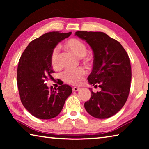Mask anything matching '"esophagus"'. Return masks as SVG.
Returning a JSON list of instances; mask_svg holds the SVG:
<instances>
[{"instance_id": "1", "label": "esophagus", "mask_w": 149, "mask_h": 149, "mask_svg": "<svg viewBox=\"0 0 149 149\" xmlns=\"http://www.w3.org/2000/svg\"><path fill=\"white\" fill-rule=\"evenodd\" d=\"M79 89H80V88L79 87H73V89H72L73 91H79Z\"/></svg>"}]
</instances>
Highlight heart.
<instances>
[{
	"mask_svg": "<svg viewBox=\"0 0 149 149\" xmlns=\"http://www.w3.org/2000/svg\"><path fill=\"white\" fill-rule=\"evenodd\" d=\"M65 49L70 50L78 57L84 59H88L89 56L86 54V45L81 40L76 38H72L64 44ZM50 63L53 68L58 69L60 67V54L58 48H54L50 54ZM85 75V70L81 67L74 70L67 69L62 74V79L67 84L76 85H79L82 82Z\"/></svg>",
	"mask_w": 149,
	"mask_h": 149,
	"instance_id": "b5f03b06",
	"label": "heart"
}]
</instances>
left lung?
Instances as JSON below:
<instances>
[{
	"instance_id": "left-lung-1",
	"label": "left lung",
	"mask_w": 149,
	"mask_h": 149,
	"mask_svg": "<svg viewBox=\"0 0 149 149\" xmlns=\"http://www.w3.org/2000/svg\"><path fill=\"white\" fill-rule=\"evenodd\" d=\"M75 35L85 40L93 51V67L87 79L101 91L94 93L85 102L87 112L92 116L105 119L122 109L129 96L132 68L125 50L119 42L103 32L76 31Z\"/></svg>"
}]
</instances>
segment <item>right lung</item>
<instances>
[{
  "label": "right lung",
  "mask_w": 149,
  "mask_h": 149,
  "mask_svg": "<svg viewBox=\"0 0 149 149\" xmlns=\"http://www.w3.org/2000/svg\"><path fill=\"white\" fill-rule=\"evenodd\" d=\"M71 34L59 31L43 34L30 42L19 58L17 84L20 100L30 114L39 119L57 116L72 93L70 85H62L56 89L45 84L54 73L50 63L52 50Z\"/></svg>",
  "instance_id": "1"
}]
</instances>
